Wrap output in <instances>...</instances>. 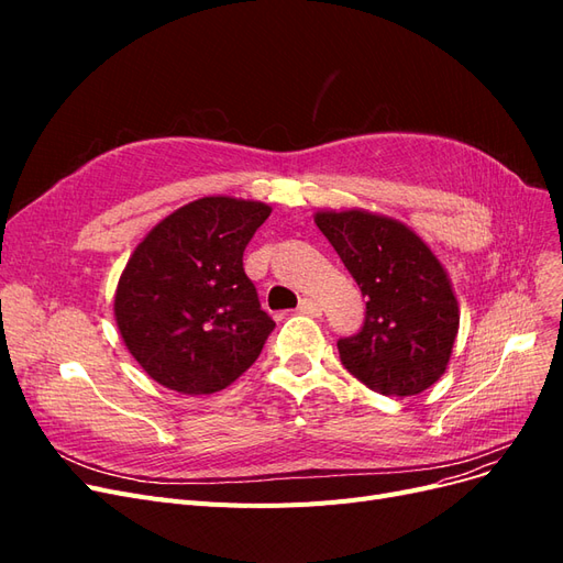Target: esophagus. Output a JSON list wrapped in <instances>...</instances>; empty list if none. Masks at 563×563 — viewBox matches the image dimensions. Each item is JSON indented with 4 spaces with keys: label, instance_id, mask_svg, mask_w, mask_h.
<instances>
[{
    "label": "esophagus",
    "instance_id": "1",
    "mask_svg": "<svg viewBox=\"0 0 563 563\" xmlns=\"http://www.w3.org/2000/svg\"><path fill=\"white\" fill-rule=\"evenodd\" d=\"M298 312H302V314H319L321 312V305L317 300H312V298H302L300 305H298Z\"/></svg>",
    "mask_w": 563,
    "mask_h": 563
}]
</instances>
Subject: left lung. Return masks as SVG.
Here are the masks:
<instances>
[{
    "label": "left lung",
    "instance_id": "obj_1",
    "mask_svg": "<svg viewBox=\"0 0 563 563\" xmlns=\"http://www.w3.org/2000/svg\"><path fill=\"white\" fill-rule=\"evenodd\" d=\"M314 223L366 298L364 327L338 340L340 362L380 395H420L446 371L457 333L444 267L416 232L391 218L321 211Z\"/></svg>",
    "mask_w": 563,
    "mask_h": 563
}]
</instances>
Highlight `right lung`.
I'll return each mask as SVG.
<instances>
[{
	"instance_id": "add662e5",
	"label": "right lung",
	"mask_w": 563,
	"mask_h": 563,
	"mask_svg": "<svg viewBox=\"0 0 563 563\" xmlns=\"http://www.w3.org/2000/svg\"><path fill=\"white\" fill-rule=\"evenodd\" d=\"M269 207L203 197L174 211L129 258L114 317L150 378L183 395L225 389L258 360L275 321L244 272Z\"/></svg>"
}]
</instances>
